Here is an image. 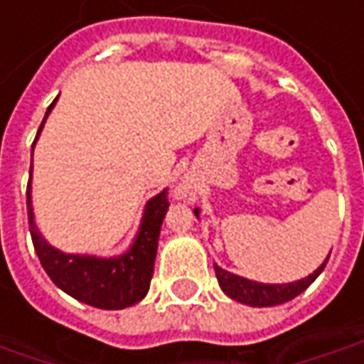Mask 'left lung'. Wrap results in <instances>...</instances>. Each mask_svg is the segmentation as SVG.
<instances>
[{
	"label": "left lung",
	"mask_w": 364,
	"mask_h": 364,
	"mask_svg": "<svg viewBox=\"0 0 364 364\" xmlns=\"http://www.w3.org/2000/svg\"><path fill=\"white\" fill-rule=\"evenodd\" d=\"M195 215L199 217V209H195ZM327 261L328 257L325 259V263L318 267L317 271H313L311 275L301 279V281H293V283H287V285H265V283L249 281V279L233 275V273H229V271H225V269L217 265H215V275H217L219 287L223 289L225 295L231 296L235 301H239V303L249 306H275L283 305L287 301L295 299L296 295H301L306 287L311 285L323 273Z\"/></svg>",
	"instance_id": "obj_1"
}]
</instances>
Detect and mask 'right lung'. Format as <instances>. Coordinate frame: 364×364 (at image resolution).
<instances>
[{
	"instance_id": "add662e5",
	"label": "right lung",
	"mask_w": 364,
	"mask_h": 364,
	"mask_svg": "<svg viewBox=\"0 0 364 364\" xmlns=\"http://www.w3.org/2000/svg\"><path fill=\"white\" fill-rule=\"evenodd\" d=\"M53 105L55 101L47 107L46 117L37 131V137L43 129V123L53 109ZM33 145H31V159H33ZM167 209H169V201H167V189H165L145 205L139 233L127 253L109 257V259H101L93 255H68L51 247L37 231L36 221H33V207H31V179L27 183L29 233H31V241L41 261V267L61 291H65L68 295L85 305L107 309V311L135 305L147 295L151 277H153L155 255H157V241H159L163 217L167 213Z\"/></svg>"
}]
</instances>
